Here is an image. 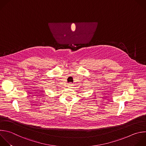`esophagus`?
<instances>
[{
  "mask_svg": "<svg viewBox=\"0 0 146 146\" xmlns=\"http://www.w3.org/2000/svg\"><path fill=\"white\" fill-rule=\"evenodd\" d=\"M68 87L69 88H72L73 87V84H72V83H71V82H70V83H69L68 84Z\"/></svg>",
  "mask_w": 146,
  "mask_h": 146,
  "instance_id": "obj_1",
  "label": "esophagus"
}]
</instances>
